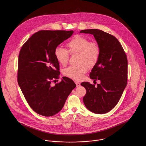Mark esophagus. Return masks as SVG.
Masks as SVG:
<instances>
[{
    "mask_svg": "<svg viewBox=\"0 0 146 146\" xmlns=\"http://www.w3.org/2000/svg\"><path fill=\"white\" fill-rule=\"evenodd\" d=\"M75 83L76 84V86H77V87H79V86H80V83H79V82H75Z\"/></svg>",
    "mask_w": 146,
    "mask_h": 146,
    "instance_id": "esophagus-1",
    "label": "esophagus"
}]
</instances>
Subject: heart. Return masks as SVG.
<instances>
[{"label": "heart", "instance_id": "b5f03b06", "mask_svg": "<svg viewBox=\"0 0 146 146\" xmlns=\"http://www.w3.org/2000/svg\"><path fill=\"white\" fill-rule=\"evenodd\" d=\"M68 50L61 46L54 49V56L58 62L65 66L69 60V53H78L77 66H71L64 70V75L74 80H80L88 70V67H93L98 62L100 55V48L97 42H89L82 35H75L67 42Z\"/></svg>", "mask_w": 146, "mask_h": 146}]
</instances>
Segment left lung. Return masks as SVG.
Returning <instances> with one entry per match:
<instances>
[{
  "instance_id": "8db88e82",
  "label": "left lung",
  "mask_w": 146,
  "mask_h": 146,
  "mask_svg": "<svg viewBox=\"0 0 146 146\" xmlns=\"http://www.w3.org/2000/svg\"><path fill=\"white\" fill-rule=\"evenodd\" d=\"M80 33L93 35L100 48V58L90 73L92 79L101 81L97 86L88 82L81 85L86 90L84 104L91 112L103 114L119 101L127 85V60L119 40L98 29L83 30Z\"/></svg>"
}]
</instances>
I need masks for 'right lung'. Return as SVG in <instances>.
I'll return each instance as SVG.
<instances>
[{
	"instance_id": "obj_1",
	"label": "right lung",
	"mask_w": 146,
	"mask_h": 146,
	"mask_svg": "<svg viewBox=\"0 0 146 146\" xmlns=\"http://www.w3.org/2000/svg\"><path fill=\"white\" fill-rule=\"evenodd\" d=\"M73 33L72 30H41L33 34L20 50L18 84L30 107L42 116H51L59 112L76 87L73 80L67 77L51 85L60 74L54 49Z\"/></svg>"
}]
</instances>
